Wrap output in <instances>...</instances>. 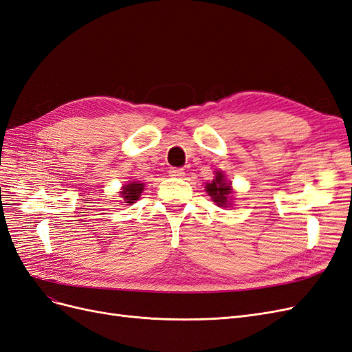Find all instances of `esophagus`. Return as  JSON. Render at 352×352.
Segmentation results:
<instances>
[{"label":"esophagus","mask_w":352,"mask_h":352,"mask_svg":"<svg viewBox=\"0 0 352 352\" xmlns=\"http://www.w3.org/2000/svg\"><path fill=\"white\" fill-rule=\"evenodd\" d=\"M168 175L172 177H182L185 175L184 168H179V167H172L168 170Z\"/></svg>","instance_id":"34e87169"}]
</instances>
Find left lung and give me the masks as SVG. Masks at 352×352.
Masks as SVG:
<instances>
[{
  "label": "left lung",
  "instance_id": "left-lung-1",
  "mask_svg": "<svg viewBox=\"0 0 352 352\" xmlns=\"http://www.w3.org/2000/svg\"><path fill=\"white\" fill-rule=\"evenodd\" d=\"M214 179L211 180L210 184L206 185V192L211 197V199L216 202L219 207H230L232 204V184L228 182L226 176L223 175V172H216Z\"/></svg>",
  "mask_w": 352,
  "mask_h": 352
}]
</instances>
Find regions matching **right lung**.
I'll return each instance as SVG.
<instances>
[{
    "mask_svg": "<svg viewBox=\"0 0 352 352\" xmlns=\"http://www.w3.org/2000/svg\"><path fill=\"white\" fill-rule=\"evenodd\" d=\"M142 190H144V184L131 180L129 184L123 186V190H120V195L124 199L126 204L131 206V204H133L135 201L140 199Z\"/></svg>",
    "mask_w": 352,
    "mask_h": 352,
    "instance_id": "obj_1",
    "label": "right lung"
}]
</instances>
